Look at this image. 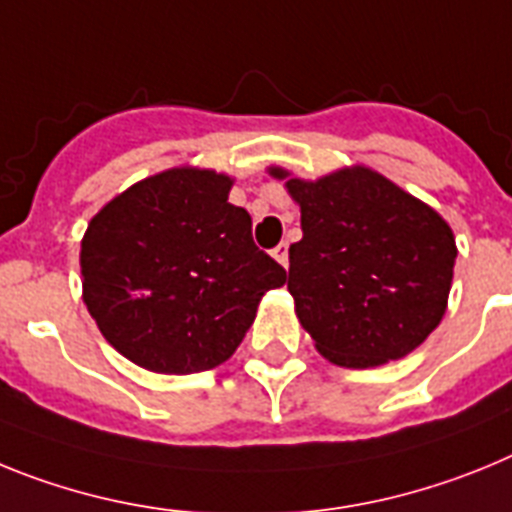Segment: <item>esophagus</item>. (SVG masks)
Returning a JSON list of instances; mask_svg holds the SVG:
<instances>
[{
  "label": "esophagus",
  "instance_id": "34e87169",
  "mask_svg": "<svg viewBox=\"0 0 512 512\" xmlns=\"http://www.w3.org/2000/svg\"><path fill=\"white\" fill-rule=\"evenodd\" d=\"M273 257L278 262H281L283 268H288V244L286 242L278 244V247H275V250H273Z\"/></svg>",
  "mask_w": 512,
  "mask_h": 512
}]
</instances>
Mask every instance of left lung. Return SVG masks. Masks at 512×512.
<instances>
[{"mask_svg":"<svg viewBox=\"0 0 512 512\" xmlns=\"http://www.w3.org/2000/svg\"><path fill=\"white\" fill-rule=\"evenodd\" d=\"M301 208L288 250L296 317L327 361L373 368L422 345L441 324L456 239L430 206L368 167L299 180L281 167Z\"/></svg>","mask_w":512,"mask_h":512,"instance_id":"8db88e82","label":"left lung"}]
</instances>
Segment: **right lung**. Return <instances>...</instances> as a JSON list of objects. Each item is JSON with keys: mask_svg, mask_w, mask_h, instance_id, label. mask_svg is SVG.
<instances>
[{"mask_svg": "<svg viewBox=\"0 0 512 512\" xmlns=\"http://www.w3.org/2000/svg\"><path fill=\"white\" fill-rule=\"evenodd\" d=\"M231 177L175 167L136 182L90 221L82 296L102 337L154 373L229 361L257 304L286 270L252 242L250 213L229 203Z\"/></svg>", "mask_w": 512, "mask_h": 512, "instance_id": "1", "label": "right lung"}]
</instances>
